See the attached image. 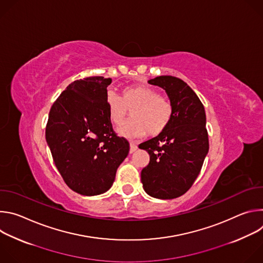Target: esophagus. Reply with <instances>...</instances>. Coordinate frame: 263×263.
I'll return each instance as SVG.
<instances>
[{
    "instance_id": "1",
    "label": "esophagus",
    "mask_w": 263,
    "mask_h": 263,
    "mask_svg": "<svg viewBox=\"0 0 263 263\" xmlns=\"http://www.w3.org/2000/svg\"><path fill=\"white\" fill-rule=\"evenodd\" d=\"M136 149H137V144H136L134 141H131V142H130V153L135 152Z\"/></svg>"
}]
</instances>
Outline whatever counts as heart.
Listing matches in <instances>:
<instances>
[{"label": "heart", "mask_w": 263, "mask_h": 263, "mask_svg": "<svg viewBox=\"0 0 263 263\" xmlns=\"http://www.w3.org/2000/svg\"><path fill=\"white\" fill-rule=\"evenodd\" d=\"M106 102L109 120L117 126L125 122L129 110H133V120L118 129V133L126 138L141 137L147 132L157 136L166 129L173 116L171 103L148 86L126 87L122 98L110 91Z\"/></svg>", "instance_id": "heart-1"}]
</instances>
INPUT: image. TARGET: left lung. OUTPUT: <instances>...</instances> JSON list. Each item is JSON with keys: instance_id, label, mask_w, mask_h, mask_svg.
Instances as JSON below:
<instances>
[{"instance_id": "obj_1", "label": "left lung", "mask_w": 263, "mask_h": 263, "mask_svg": "<svg viewBox=\"0 0 263 263\" xmlns=\"http://www.w3.org/2000/svg\"><path fill=\"white\" fill-rule=\"evenodd\" d=\"M147 83L165 90L173 116L161 134L139 144L149 155L141 183L148 196L176 199L191 189L208 154L205 109L196 92L177 77L159 76Z\"/></svg>"}]
</instances>
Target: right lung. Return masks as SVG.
Instances as JSON below:
<instances>
[{
	"mask_svg": "<svg viewBox=\"0 0 263 263\" xmlns=\"http://www.w3.org/2000/svg\"><path fill=\"white\" fill-rule=\"evenodd\" d=\"M110 78L71 82L53 104L46 139L57 170L69 189L82 196L106 193L129 153V142L112 129L108 116Z\"/></svg>",
	"mask_w": 263,
	"mask_h": 263,
	"instance_id": "right-lung-1",
	"label": "right lung"
}]
</instances>
